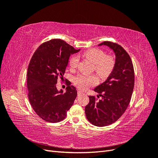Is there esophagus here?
I'll return each mask as SVG.
<instances>
[{"label":"esophagus","mask_w":158,"mask_h":158,"mask_svg":"<svg viewBox=\"0 0 158 158\" xmlns=\"http://www.w3.org/2000/svg\"><path fill=\"white\" fill-rule=\"evenodd\" d=\"M82 94H84L83 92H81V91H78V95H82Z\"/></svg>","instance_id":"esophagus-1"}]
</instances>
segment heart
Here are the masks:
<instances>
[{
    "mask_svg": "<svg viewBox=\"0 0 158 158\" xmlns=\"http://www.w3.org/2000/svg\"><path fill=\"white\" fill-rule=\"evenodd\" d=\"M83 55L94 64V70L102 78H106L111 73L114 66V60L111 56L106 55L99 49H89L85 51ZM79 56L74 55L70 60V66L72 68H76L79 63ZM74 83L81 89H85L89 86L98 83V78L95 76L80 75L74 79Z\"/></svg>",
    "mask_w": 158,
    "mask_h": 158,
    "instance_id": "heart-1",
    "label": "heart"
}]
</instances>
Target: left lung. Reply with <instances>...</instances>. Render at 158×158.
I'll use <instances>...</instances> for the list:
<instances>
[{
  "label": "left lung",
  "instance_id": "1",
  "mask_svg": "<svg viewBox=\"0 0 158 158\" xmlns=\"http://www.w3.org/2000/svg\"><path fill=\"white\" fill-rule=\"evenodd\" d=\"M106 45L113 50L114 68L107 79L94 90L102 99L89 96V102L85 107L89 122L97 127H105L115 122L125 113L130 103L135 84V73L130 56L123 47L110 41H104L98 46Z\"/></svg>",
  "mask_w": 158,
  "mask_h": 158
}]
</instances>
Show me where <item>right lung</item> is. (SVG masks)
<instances>
[{
	"mask_svg": "<svg viewBox=\"0 0 158 158\" xmlns=\"http://www.w3.org/2000/svg\"><path fill=\"white\" fill-rule=\"evenodd\" d=\"M80 49L61 40L41 44L32 56L27 73L28 98L40 117L49 123H58L66 116L77 96L74 85L69 84L63 94L56 88L59 77L63 78L71 55Z\"/></svg>",
	"mask_w": 158,
	"mask_h": 158,
	"instance_id": "obj_1",
	"label": "right lung"
}]
</instances>
